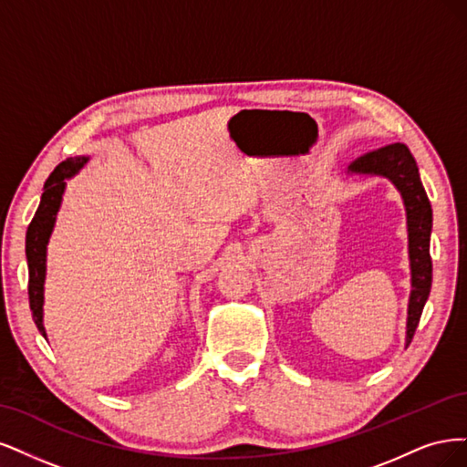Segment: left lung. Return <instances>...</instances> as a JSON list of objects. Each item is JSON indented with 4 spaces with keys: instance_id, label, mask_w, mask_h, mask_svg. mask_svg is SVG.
I'll return each mask as SVG.
<instances>
[{
    "instance_id": "left-lung-1",
    "label": "left lung",
    "mask_w": 467,
    "mask_h": 467,
    "mask_svg": "<svg viewBox=\"0 0 467 467\" xmlns=\"http://www.w3.org/2000/svg\"><path fill=\"white\" fill-rule=\"evenodd\" d=\"M351 174L384 176L392 182L403 198L405 213H408V238H410V267H411V295L408 305V332H405V348L411 343L419 326L420 312L431 293L432 262L429 254L432 209L427 192L420 184L417 162L410 149L403 143H392L376 149L349 164Z\"/></svg>"
}]
</instances>
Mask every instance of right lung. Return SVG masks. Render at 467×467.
Segmentation results:
<instances>
[{
	"mask_svg": "<svg viewBox=\"0 0 467 467\" xmlns=\"http://www.w3.org/2000/svg\"><path fill=\"white\" fill-rule=\"evenodd\" d=\"M88 159L73 157L59 162L54 172L48 176L44 192L40 198V205L36 213L26 229V264H28V303H31L33 320L38 332L47 337V329L42 324V305H44V277H47V246L54 229L56 215L62 203V195L66 190V178L78 174Z\"/></svg>",
	"mask_w": 467,
	"mask_h": 467,
	"instance_id": "obj_1",
	"label": "right lung"
}]
</instances>
